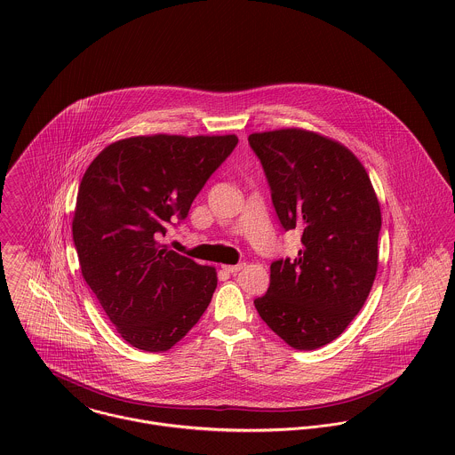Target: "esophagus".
<instances>
[{"label":"esophagus","instance_id":"esophagus-1","mask_svg":"<svg viewBox=\"0 0 455 455\" xmlns=\"http://www.w3.org/2000/svg\"><path fill=\"white\" fill-rule=\"evenodd\" d=\"M243 262L242 264H229V266H222L224 267V271H228V273H238L240 269H243Z\"/></svg>","mask_w":455,"mask_h":455}]
</instances>
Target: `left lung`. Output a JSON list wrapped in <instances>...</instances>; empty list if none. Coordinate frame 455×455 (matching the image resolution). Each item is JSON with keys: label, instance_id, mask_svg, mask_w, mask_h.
I'll use <instances>...</instances> for the list:
<instances>
[{"label": "left lung", "instance_id": "8db88e82", "mask_svg": "<svg viewBox=\"0 0 455 455\" xmlns=\"http://www.w3.org/2000/svg\"><path fill=\"white\" fill-rule=\"evenodd\" d=\"M271 201L285 231L299 229L298 258L271 262L260 319L287 345L314 350L338 338L363 308L379 267L380 204L361 161L305 130L254 132Z\"/></svg>", "mask_w": 455, "mask_h": 455}]
</instances>
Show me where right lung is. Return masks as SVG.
Here are the masks:
<instances>
[{
    "instance_id": "obj_1",
    "label": "right lung",
    "mask_w": 455,
    "mask_h": 455,
    "mask_svg": "<svg viewBox=\"0 0 455 455\" xmlns=\"http://www.w3.org/2000/svg\"><path fill=\"white\" fill-rule=\"evenodd\" d=\"M235 134L119 140L85 170L73 215L82 276L121 338L164 352L201 319L217 287L212 266L159 243L236 147Z\"/></svg>"
}]
</instances>
